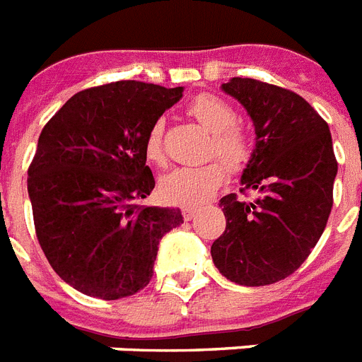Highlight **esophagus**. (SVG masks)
I'll use <instances>...</instances> for the list:
<instances>
[{
	"instance_id": "34e87169",
	"label": "esophagus",
	"mask_w": 362,
	"mask_h": 362,
	"mask_svg": "<svg viewBox=\"0 0 362 362\" xmlns=\"http://www.w3.org/2000/svg\"><path fill=\"white\" fill-rule=\"evenodd\" d=\"M196 214H198V209L196 207H183V218L187 220V222L188 220H192Z\"/></svg>"
}]
</instances>
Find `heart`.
<instances>
[{"label":"heart","mask_w":362,"mask_h":362,"mask_svg":"<svg viewBox=\"0 0 362 362\" xmlns=\"http://www.w3.org/2000/svg\"><path fill=\"white\" fill-rule=\"evenodd\" d=\"M188 112L199 124L213 133V142L209 153L218 155L231 170L242 168L250 159V142L244 131L238 129L237 112L229 103L216 95H199L190 103ZM163 122L157 120L149 127L144 140L146 159L155 164L164 163L163 149ZM226 170L220 163L198 164V166H177L163 175L159 190L164 199L181 205H202L223 183Z\"/></svg>","instance_id":"obj_1"}]
</instances>
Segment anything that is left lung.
<instances>
[{
  "instance_id": "left-lung-1",
  "label": "left lung",
  "mask_w": 362,
  "mask_h": 362,
  "mask_svg": "<svg viewBox=\"0 0 362 362\" xmlns=\"http://www.w3.org/2000/svg\"><path fill=\"white\" fill-rule=\"evenodd\" d=\"M222 90L246 109L255 127L240 190H255L257 198L220 199L226 231L211 255L229 281L272 285L298 270L324 233L339 168L333 140L322 116L286 88L233 77Z\"/></svg>"
}]
</instances>
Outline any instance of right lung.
I'll use <instances>...</instances> for the list:
<instances>
[{
    "label": "right lung",
    "mask_w": 362,
    "mask_h": 362,
    "mask_svg": "<svg viewBox=\"0 0 362 362\" xmlns=\"http://www.w3.org/2000/svg\"><path fill=\"white\" fill-rule=\"evenodd\" d=\"M181 98L183 86L118 81L71 95L42 129L27 192L42 252L76 291L136 294L160 238L183 223L179 209L136 205L155 187L146 134Z\"/></svg>",
    "instance_id": "add662e5"
}]
</instances>
